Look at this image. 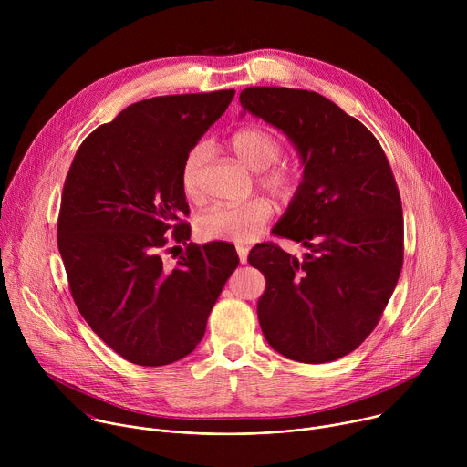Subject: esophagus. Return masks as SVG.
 <instances>
[{
    "label": "esophagus",
    "instance_id": "34e87169",
    "mask_svg": "<svg viewBox=\"0 0 467 467\" xmlns=\"http://www.w3.org/2000/svg\"><path fill=\"white\" fill-rule=\"evenodd\" d=\"M236 253H238V258L242 264L247 262V254H249V249L245 245H236Z\"/></svg>",
    "mask_w": 467,
    "mask_h": 467
}]
</instances>
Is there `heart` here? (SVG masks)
<instances>
[{
	"label": "heart",
	"mask_w": 467,
	"mask_h": 467,
	"mask_svg": "<svg viewBox=\"0 0 467 467\" xmlns=\"http://www.w3.org/2000/svg\"><path fill=\"white\" fill-rule=\"evenodd\" d=\"M229 148L236 159L256 173L260 188L277 197H290L296 192L297 175L296 170L285 162H277L283 155V142L272 130L247 125L234 130L229 137ZM209 148L199 142L193 144L179 171L181 190L190 202H202L203 197V168L207 164ZM272 218V205L262 197L240 205H216L197 218L195 231L209 242H236L247 244L254 240L262 227Z\"/></svg>",
	"instance_id": "b5f03b06"
}]
</instances>
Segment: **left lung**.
<instances>
[{
    "label": "left lung",
    "mask_w": 467,
    "mask_h": 467,
    "mask_svg": "<svg viewBox=\"0 0 467 467\" xmlns=\"http://www.w3.org/2000/svg\"><path fill=\"white\" fill-rule=\"evenodd\" d=\"M240 103L281 129L303 164L274 233L310 253L297 260L270 242L247 258L265 277L256 305L264 338L296 362L338 360L371 335L403 268V207L389 162L368 127L317 92L249 87Z\"/></svg>",
    "instance_id": "8db88e82"
}]
</instances>
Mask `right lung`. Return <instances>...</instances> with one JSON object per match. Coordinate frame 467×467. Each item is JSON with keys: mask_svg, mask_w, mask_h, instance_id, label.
I'll return each instance as SVG.
<instances>
[{"mask_svg": "<svg viewBox=\"0 0 467 467\" xmlns=\"http://www.w3.org/2000/svg\"><path fill=\"white\" fill-rule=\"evenodd\" d=\"M234 90L132 103L79 146L64 181L57 244L72 297L96 335L139 366H166L202 342L238 254L227 242L190 240L179 171L186 151L225 112Z\"/></svg>", "mask_w": 467, "mask_h": 467, "instance_id": "add662e5", "label": "right lung"}]
</instances>
